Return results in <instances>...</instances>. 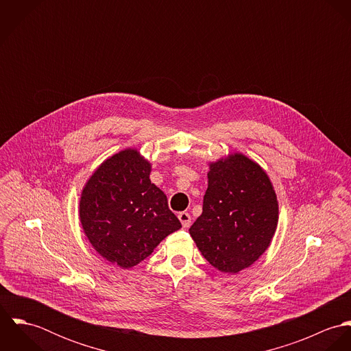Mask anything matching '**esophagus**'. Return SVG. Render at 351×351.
I'll list each match as a JSON object with an SVG mask.
<instances>
[{
  "label": "esophagus",
  "mask_w": 351,
  "mask_h": 351,
  "mask_svg": "<svg viewBox=\"0 0 351 351\" xmlns=\"http://www.w3.org/2000/svg\"><path fill=\"white\" fill-rule=\"evenodd\" d=\"M178 219H180V221L182 223V227H184V228H189V227H191L192 217H191V215H189L188 212H180V213H178Z\"/></svg>",
  "instance_id": "obj_1"
}]
</instances>
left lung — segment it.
<instances>
[{
    "mask_svg": "<svg viewBox=\"0 0 351 351\" xmlns=\"http://www.w3.org/2000/svg\"><path fill=\"white\" fill-rule=\"evenodd\" d=\"M277 221L269 177L255 162L234 154L210 165L202 213L189 234L213 267L238 273L269 247Z\"/></svg>",
    "mask_w": 351,
    "mask_h": 351,
    "instance_id": "8db88e82",
    "label": "left lung"
}]
</instances>
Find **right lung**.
Listing matches in <instances>:
<instances>
[{
	"label": "right lung",
	"instance_id": "add662e5",
	"mask_svg": "<svg viewBox=\"0 0 351 351\" xmlns=\"http://www.w3.org/2000/svg\"><path fill=\"white\" fill-rule=\"evenodd\" d=\"M150 163L136 150L106 159L90 177L80 201V217L93 247L128 269L181 228L166 195L150 181Z\"/></svg>",
	"mask_w": 351,
	"mask_h": 351
}]
</instances>
